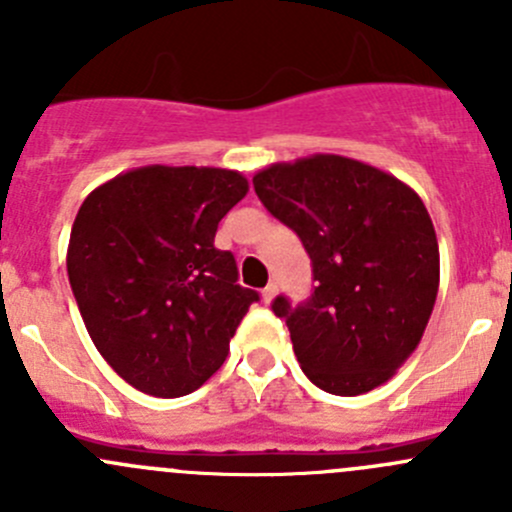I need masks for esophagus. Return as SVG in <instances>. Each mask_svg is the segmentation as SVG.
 Masks as SVG:
<instances>
[{"mask_svg":"<svg viewBox=\"0 0 512 512\" xmlns=\"http://www.w3.org/2000/svg\"><path fill=\"white\" fill-rule=\"evenodd\" d=\"M275 294H277V282H270V285L262 289V299H265V302H272Z\"/></svg>","mask_w":512,"mask_h":512,"instance_id":"34e87169","label":"esophagus"}]
</instances>
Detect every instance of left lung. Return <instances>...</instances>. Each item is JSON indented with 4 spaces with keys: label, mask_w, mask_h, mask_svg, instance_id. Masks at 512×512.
Listing matches in <instances>:
<instances>
[{
    "label": "left lung",
    "mask_w": 512,
    "mask_h": 512,
    "mask_svg": "<svg viewBox=\"0 0 512 512\" xmlns=\"http://www.w3.org/2000/svg\"><path fill=\"white\" fill-rule=\"evenodd\" d=\"M252 185L312 260L304 302L272 299L302 371L337 396L384 384L418 347L436 304L426 205L394 175L342 156L272 165Z\"/></svg>",
    "instance_id": "1"
}]
</instances>
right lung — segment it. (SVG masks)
Returning <instances> with one entry per match:
<instances>
[{
    "instance_id": "add662e5",
    "label": "right lung",
    "mask_w": 512,
    "mask_h": 512,
    "mask_svg": "<svg viewBox=\"0 0 512 512\" xmlns=\"http://www.w3.org/2000/svg\"><path fill=\"white\" fill-rule=\"evenodd\" d=\"M247 193L223 168L148 165L108 180L79 208L66 270L103 359L143 394L175 399L223 366L255 289L215 247Z\"/></svg>"
}]
</instances>
